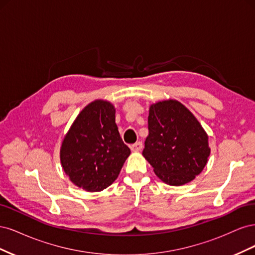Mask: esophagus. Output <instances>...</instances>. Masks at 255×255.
Masks as SVG:
<instances>
[{"label": "esophagus", "instance_id": "34e87169", "mask_svg": "<svg viewBox=\"0 0 255 255\" xmlns=\"http://www.w3.org/2000/svg\"><path fill=\"white\" fill-rule=\"evenodd\" d=\"M129 148H130V150H132L133 152H139L142 149V142L141 141H138V142H136L134 144H130Z\"/></svg>", "mask_w": 255, "mask_h": 255}]
</instances>
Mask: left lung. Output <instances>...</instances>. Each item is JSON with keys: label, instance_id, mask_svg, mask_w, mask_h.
I'll list each match as a JSON object with an SVG mask.
<instances>
[{"label": "left lung", "instance_id": "1", "mask_svg": "<svg viewBox=\"0 0 255 255\" xmlns=\"http://www.w3.org/2000/svg\"><path fill=\"white\" fill-rule=\"evenodd\" d=\"M148 129L142 154L161 181L180 186L201 173L211 152L208 137L186 107L175 100L151 105Z\"/></svg>", "mask_w": 255, "mask_h": 255}]
</instances>
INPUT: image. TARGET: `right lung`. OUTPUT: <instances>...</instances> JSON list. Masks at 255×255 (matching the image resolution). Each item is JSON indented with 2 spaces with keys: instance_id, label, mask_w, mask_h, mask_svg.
Segmentation results:
<instances>
[{
  "instance_id": "right-lung-1",
  "label": "right lung",
  "mask_w": 255,
  "mask_h": 255,
  "mask_svg": "<svg viewBox=\"0 0 255 255\" xmlns=\"http://www.w3.org/2000/svg\"><path fill=\"white\" fill-rule=\"evenodd\" d=\"M130 150L122 141L114 106L98 100L78 116L60 149L67 175L87 191H101L117 179Z\"/></svg>"
}]
</instances>
